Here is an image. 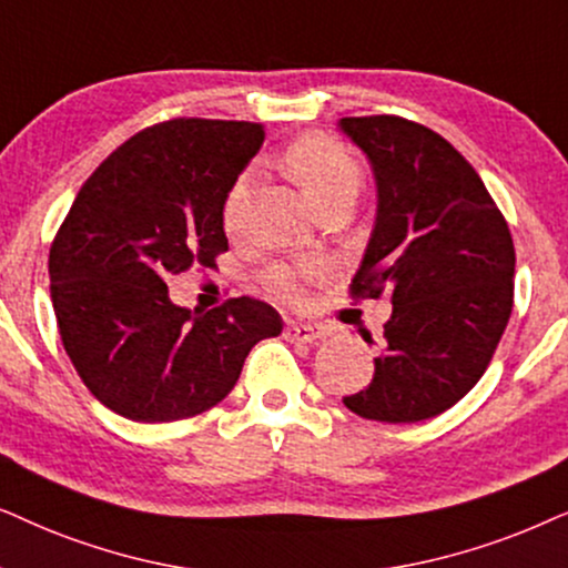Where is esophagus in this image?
Returning <instances> with one entry per match:
<instances>
[{
    "mask_svg": "<svg viewBox=\"0 0 568 568\" xmlns=\"http://www.w3.org/2000/svg\"><path fill=\"white\" fill-rule=\"evenodd\" d=\"M285 335H288L293 343H314V339L322 337L320 327L306 322H288L285 324Z\"/></svg>",
    "mask_w": 568,
    "mask_h": 568,
    "instance_id": "esophagus-1",
    "label": "esophagus"
}]
</instances>
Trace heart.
I'll use <instances>...</instances> for the list:
<instances>
[{"label": "heart", "instance_id": "1", "mask_svg": "<svg viewBox=\"0 0 568 568\" xmlns=\"http://www.w3.org/2000/svg\"><path fill=\"white\" fill-rule=\"evenodd\" d=\"M280 165L296 181L312 205L320 213L327 210H347L361 194L366 184V171L353 150L327 134H306V138L293 140L288 148L280 153ZM254 186V171H241L231 181L229 192L223 196V225L233 233L239 229L241 215H244L248 194ZM314 267H293V264H272L264 272V285L272 296L285 301V304H304L306 291L304 280L314 277Z\"/></svg>", "mask_w": 568, "mask_h": 568}]
</instances>
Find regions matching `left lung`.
Instances as JSON below:
<instances>
[{
	"mask_svg": "<svg viewBox=\"0 0 568 568\" xmlns=\"http://www.w3.org/2000/svg\"><path fill=\"white\" fill-rule=\"evenodd\" d=\"M339 126L379 186L351 298L392 301L374 379L343 403L368 420L434 418L478 384L511 316L509 225L478 171L428 126L392 113Z\"/></svg>",
	"mask_w": 568,
	"mask_h": 568,
	"instance_id": "1",
	"label": "left lung"
}]
</instances>
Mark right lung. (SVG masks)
<instances>
[{"mask_svg":"<svg viewBox=\"0 0 568 568\" xmlns=\"http://www.w3.org/2000/svg\"><path fill=\"white\" fill-rule=\"evenodd\" d=\"M264 142L254 121L169 119L119 145L74 196L49 252L51 304L74 372L98 403L140 423L210 410L252 347L283 329L241 296L194 314L169 275L229 252L223 196Z\"/></svg>","mask_w":568,"mask_h":568,"instance_id":"1","label":"right lung"}]
</instances>
